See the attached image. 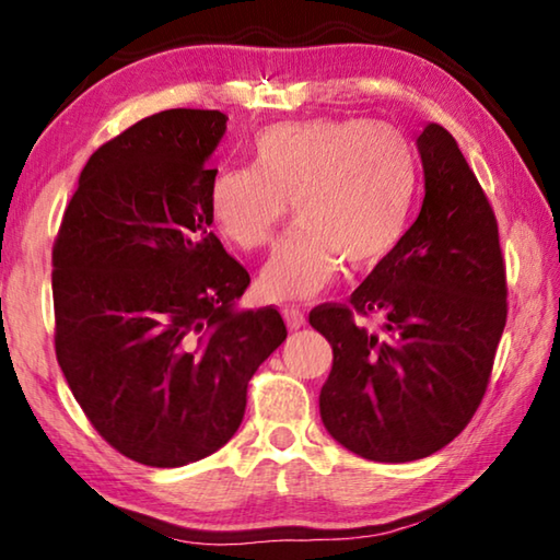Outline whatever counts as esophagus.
<instances>
[{
    "label": "esophagus",
    "instance_id": "esophagus-1",
    "mask_svg": "<svg viewBox=\"0 0 560 560\" xmlns=\"http://www.w3.org/2000/svg\"><path fill=\"white\" fill-rule=\"evenodd\" d=\"M281 314H283V318H287V326L291 330H296L306 324V316H303V311L299 306H283Z\"/></svg>",
    "mask_w": 560,
    "mask_h": 560
}]
</instances>
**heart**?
Returning <instances> with one entry per match:
<instances>
[{
    "label": "heart",
    "mask_w": 560,
    "mask_h": 560,
    "mask_svg": "<svg viewBox=\"0 0 560 560\" xmlns=\"http://www.w3.org/2000/svg\"><path fill=\"white\" fill-rule=\"evenodd\" d=\"M415 187V150L387 122H277L252 140V165L217 170L210 214L234 246L257 252L293 202L299 224L264 269L261 289L301 299L328 287L343 259L353 269L383 261L402 240Z\"/></svg>",
    "instance_id": "1"
}]
</instances>
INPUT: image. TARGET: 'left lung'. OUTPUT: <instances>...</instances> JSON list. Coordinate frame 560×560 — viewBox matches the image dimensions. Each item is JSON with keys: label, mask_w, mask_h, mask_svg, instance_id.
I'll list each match as a JSON object with an SVG mask.
<instances>
[{"label": "left lung", "mask_w": 560, "mask_h": 560, "mask_svg": "<svg viewBox=\"0 0 560 560\" xmlns=\"http://www.w3.org/2000/svg\"><path fill=\"white\" fill-rule=\"evenodd\" d=\"M424 200L415 224L348 303L308 324L334 348L320 390L330 438L373 462L430 457L485 400L506 326V267L491 205L438 122L417 138ZM382 318L368 331L357 318Z\"/></svg>", "instance_id": "obj_1"}]
</instances>
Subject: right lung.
I'll return each instance as SVG.
<instances>
[{
  "label": "right lung",
  "mask_w": 560,
  "mask_h": 560,
  "mask_svg": "<svg viewBox=\"0 0 560 560\" xmlns=\"http://www.w3.org/2000/svg\"><path fill=\"white\" fill-rule=\"evenodd\" d=\"M226 120L173 108L103 143L54 240L56 360L101 438L148 467L224 447L287 340L273 306L234 311L249 271L210 232L207 158Z\"/></svg>",
  "instance_id": "1"
}]
</instances>
